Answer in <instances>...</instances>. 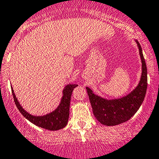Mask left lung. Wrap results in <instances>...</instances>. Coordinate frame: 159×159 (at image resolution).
Instances as JSON below:
<instances>
[{"mask_svg": "<svg viewBox=\"0 0 159 159\" xmlns=\"http://www.w3.org/2000/svg\"><path fill=\"white\" fill-rule=\"evenodd\" d=\"M139 57L142 63V72L138 84L127 95L120 98L106 99L97 95L87 87L89 99L94 116L99 122L106 126H115L128 121L134 116L143 102L147 89V69L140 44L137 40Z\"/></svg>", "mask_w": 159, "mask_h": 159, "instance_id": "left-lung-1", "label": "left lung"}]
</instances>
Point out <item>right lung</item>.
<instances>
[{
	"label": "right lung",
	"instance_id": "1",
	"mask_svg": "<svg viewBox=\"0 0 159 159\" xmlns=\"http://www.w3.org/2000/svg\"><path fill=\"white\" fill-rule=\"evenodd\" d=\"M78 85L68 84L65 86L62 90V97L61 98L60 103L57 106V109H54L51 112L48 113L44 116H33L28 112L22 108L18 99L16 97L13 88L11 87L12 93L13 96V99L16 106L17 109L20 111L27 120L35 125L36 126L42 128L49 130H58L65 128L69 121V107H70L71 97L74 88Z\"/></svg>",
	"mask_w": 159,
	"mask_h": 159
}]
</instances>
